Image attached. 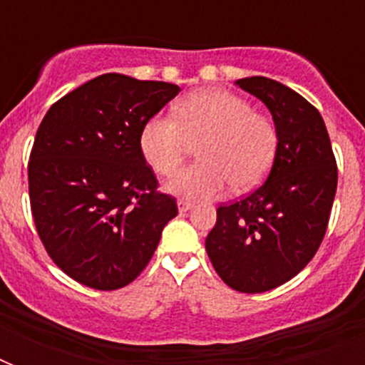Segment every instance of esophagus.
<instances>
[{"label":"esophagus","mask_w":365,"mask_h":365,"mask_svg":"<svg viewBox=\"0 0 365 365\" xmlns=\"http://www.w3.org/2000/svg\"><path fill=\"white\" fill-rule=\"evenodd\" d=\"M193 202H189V200H178V210L180 212H187V210H191V208H193Z\"/></svg>","instance_id":"esophagus-1"}]
</instances>
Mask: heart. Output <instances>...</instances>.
<instances>
[{"label":"heart","mask_w":365,"mask_h":365,"mask_svg":"<svg viewBox=\"0 0 365 365\" xmlns=\"http://www.w3.org/2000/svg\"><path fill=\"white\" fill-rule=\"evenodd\" d=\"M170 117H151L140 132L143 159L170 176L197 146L199 163L183 168L166 191L191 200L214 199L229 183L237 193L259 185L278 151V130L250 102L222 88H202L174 106Z\"/></svg>","instance_id":"heart-1"}]
</instances>
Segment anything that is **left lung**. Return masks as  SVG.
Returning a JSON list of instances; mask_svg holds the SVG:
<instances>
[{
  "label": "left lung",
  "mask_w": 365,
  "mask_h": 365,
  "mask_svg": "<svg viewBox=\"0 0 365 365\" xmlns=\"http://www.w3.org/2000/svg\"><path fill=\"white\" fill-rule=\"evenodd\" d=\"M271 111L278 151L265 183L217 208L206 252L222 280L261 294L288 282L314 257L328 227L337 165L322 115L301 94L269 77L237 81Z\"/></svg>",
  "instance_id": "obj_1"
}]
</instances>
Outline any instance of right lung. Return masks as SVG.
Returning <instances> with one entry per match:
<instances>
[{
	"mask_svg": "<svg viewBox=\"0 0 365 365\" xmlns=\"http://www.w3.org/2000/svg\"><path fill=\"white\" fill-rule=\"evenodd\" d=\"M178 93L172 83L104 73L51 106L37 128L28 165L37 235L83 286L130 284L178 214L140 149L142 126Z\"/></svg>",
	"mask_w": 365,
	"mask_h": 365,
	"instance_id": "obj_1",
	"label": "right lung"
}]
</instances>
